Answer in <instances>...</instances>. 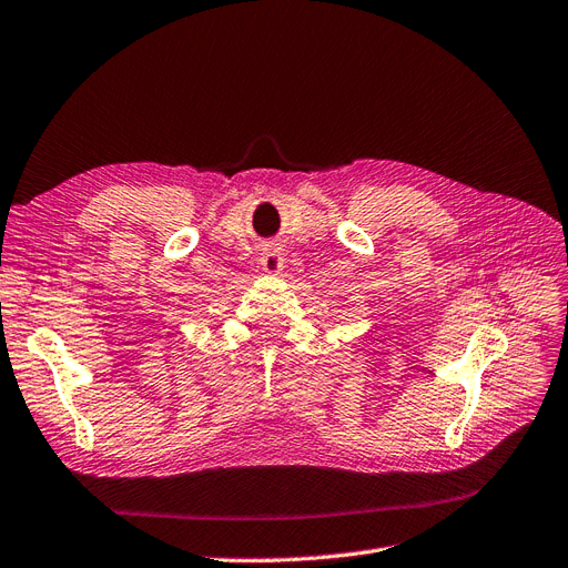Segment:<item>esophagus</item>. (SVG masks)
<instances>
[{
	"mask_svg": "<svg viewBox=\"0 0 568 568\" xmlns=\"http://www.w3.org/2000/svg\"><path fill=\"white\" fill-rule=\"evenodd\" d=\"M261 270L265 272V274H280L282 270H284V253H282V248H277V246H267V248H263V253H261Z\"/></svg>",
	"mask_w": 568,
	"mask_h": 568,
	"instance_id": "esophagus-1",
	"label": "esophagus"
}]
</instances>
